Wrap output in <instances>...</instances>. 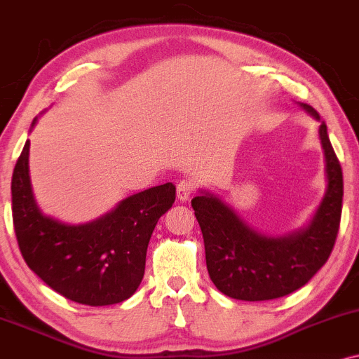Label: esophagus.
Returning <instances> with one entry per match:
<instances>
[{
  "label": "esophagus",
  "mask_w": 359,
  "mask_h": 359,
  "mask_svg": "<svg viewBox=\"0 0 359 359\" xmlns=\"http://www.w3.org/2000/svg\"><path fill=\"white\" fill-rule=\"evenodd\" d=\"M194 191H196V184H194L192 180H180V182L177 184V197L182 202L189 201V198L192 197Z\"/></svg>",
  "instance_id": "1"
}]
</instances>
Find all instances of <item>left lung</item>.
<instances>
[{"mask_svg":"<svg viewBox=\"0 0 359 359\" xmlns=\"http://www.w3.org/2000/svg\"><path fill=\"white\" fill-rule=\"evenodd\" d=\"M299 105L319 120L313 107ZM319 138L327 185L316 214L301 231L280 237L261 234L212 194L202 191L192 198L204 237L207 271L215 287L226 296L241 301L287 296L325 266L339 231L343 172L325 122L319 125Z\"/></svg>","mask_w":359,"mask_h":359,"instance_id":"obj_1","label":"left lung"}]
</instances>
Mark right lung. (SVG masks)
<instances>
[{"instance_id":"1","label":"right lung","mask_w":359,"mask_h":359,"mask_svg":"<svg viewBox=\"0 0 359 359\" xmlns=\"http://www.w3.org/2000/svg\"><path fill=\"white\" fill-rule=\"evenodd\" d=\"M28 157L29 140L13 170L11 202L16 241L29 269L75 303L109 306L128 299L144 279L149 241L174 204L175 185L133 194L97 221L70 226L36 205Z\"/></svg>"}]
</instances>
